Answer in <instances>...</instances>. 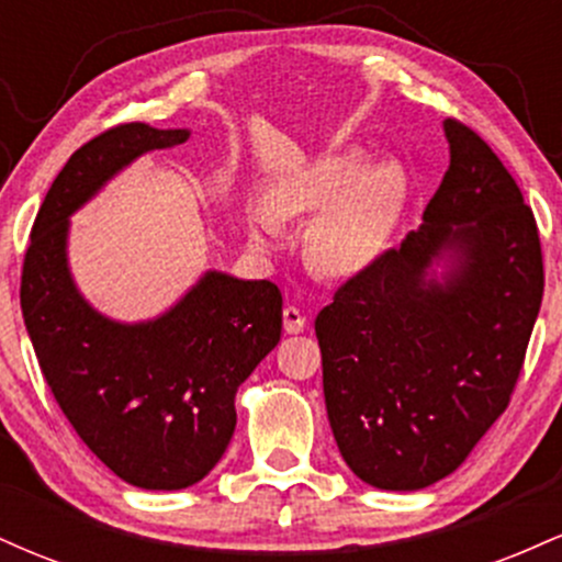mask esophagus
Segmentation results:
<instances>
[{"label":"esophagus","mask_w":562,"mask_h":562,"mask_svg":"<svg viewBox=\"0 0 562 562\" xmlns=\"http://www.w3.org/2000/svg\"><path fill=\"white\" fill-rule=\"evenodd\" d=\"M282 327H285L288 335H299L306 327V317L295 306L282 308Z\"/></svg>","instance_id":"esophagus-1"}]
</instances>
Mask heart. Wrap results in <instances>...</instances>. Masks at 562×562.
<instances>
[{
	"label": "heart",
	"mask_w": 562,
	"mask_h": 562,
	"mask_svg": "<svg viewBox=\"0 0 562 562\" xmlns=\"http://www.w3.org/2000/svg\"><path fill=\"white\" fill-rule=\"evenodd\" d=\"M409 200L398 160H372L357 147L314 156L282 173L245 214L259 254L280 245V224L314 214L303 232L308 267L325 277H353L378 261Z\"/></svg>",
	"instance_id": "1"
}]
</instances>
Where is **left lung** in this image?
I'll return each mask as SVG.
<instances>
[{
	"instance_id": "8db88e82",
	"label": "left lung",
	"mask_w": 562,
	"mask_h": 562,
	"mask_svg": "<svg viewBox=\"0 0 562 562\" xmlns=\"http://www.w3.org/2000/svg\"><path fill=\"white\" fill-rule=\"evenodd\" d=\"M449 169L420 229L317 314L327 420L346 465L385 492L454 473L507 409L537 322L539 229L492 147L443 121Z\"/></svg>"
}]
</instances>
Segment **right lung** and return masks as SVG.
<instances>
[{
    "label": "right lung",
    "mask_w": 562,
    "mask_h": 562,
    "mask_svg": "<svg viewBox=\"0 0 562 562\" xmlns=\"http://www.w3.org/2000/svg\"><path fill=\"white\" fill-rule=\"evenodd\" d=\"M187 139L190 128L124 124L79 147L38 209L21 282L25 330L63 415L121 481L150 492H179L216 468L237 389L282 330L269 280L209 269L145 322L105 317L74 282L70 216L139 156Z\"/></svg>",
    "instance_id": "add662e5"
}]
</instances>
